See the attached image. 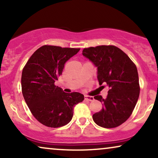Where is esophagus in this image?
<instances>
[{"mask_svg":"<svg viewBox=\"0 0 158 158\" xmlns=\"http://www.w3.org/2000/svg\"><path fill=\"white\" fill-rule=\"evenodd\" d=\"M85 100L86 101H92L94 100V98L93 96H85Z\"/></svg>","mask_w":158,"mask_h":158,"instance_id":"1","label":"esophagus"}]
</instances>
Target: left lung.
Here are the masks:
<instances>
[{
    "instance_id": "8db88e82",
    "label": "left lung",
    "mask_w": 158,
    "mask_h": 158,
    "mask_svg": "<svg viewBox=\"0 0 158 158\" xmlns=\"http://www.w3.org/2000/svg\"><path fill=\"white\" fill-rule=\"evenodd\" d=\"M83 55L97 67L99 85L109 87L106 98L94 96L103 103V108L93 115V119L103 128L120 126L132 114L139 98L137 67L126 53L114 45L84 48Z\"/></svg>"
}]
</instances>
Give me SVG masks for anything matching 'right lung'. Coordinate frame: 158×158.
Instances as JSON below:
<instances>
[{
  "instance_id": "1",
  "label": "right lung",
  "mask_w": 158,
  "mask_h": 158,
  "mask_svg": "<svg viewBox=\"0 0 158 158\" xmlns=\"http://www.w3.org/2000/svg\"><path fill=\"white\" fill-rule=\"evenodd\" d=\"M80 49L44 45L34 52L21 75V90L27 104L38 122L57 128L68 124L73 108L84 100L77 92L67 94L55 85L64 63Z\"/></svg>"
}]
</instances>
